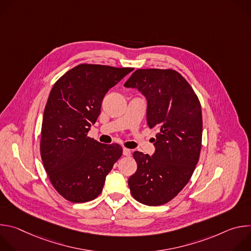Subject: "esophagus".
Returning a JSON list of instances; mask_svg holds the SVG:
<instances>
[{
    "label": "esophagus",
    "instance_id": "esophagus-1",
    "mask_svg": "<svg viewBox=\"0 0 251 251\" xmlns=\"http://www.w3.org/2000/svg\"><path fill=\"white\" fill-rule=\"evenodd\" d=\"M123 155L126 156V157H129L131 155V151L129 149H127V148H124L123 149Z\"/></svg>",
    "mask_w": 251,
    "mask_h": 251
}]
</instances>
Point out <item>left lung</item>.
<instances>
[{
  "label": "left lung",
  "mask_w": 251,
  "mask_h": 251,
  "mask_svg": "<svg viewBox=\"0 0 251 251\" xmlns=\"http://www.w3.org/2000/svg\"><path fill=\"white\" fill-rule=\"evenodd\" d=\"M147 99V124L158 131L152 156L135 151L137 171L128 180L133 198L162 205L189 183L199 162L202 117L198 96L173 69H137L124 83Z\"/></svg>",
  "instance_id": "1"
}]
</instances>
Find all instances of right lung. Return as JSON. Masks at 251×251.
<instances>
[{"label": "right lung", "instance_id": "right-lung-1", "mask_svg": "<svg viewBox=\"0 0 251 251\" xmlns=\"http://www.w3.org/2000/svg\"><path fill=\"white\" fill-rule=\"evenodd\" d=\"M133 70L79 64L53 85L44 112L41 156L50 183L71 202L97 198L106 176L122 156L118 144H101L87 136L103 97Z\"/></svg>", "mask_w": 251, "mask_h": 251}]
</instances>
